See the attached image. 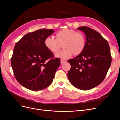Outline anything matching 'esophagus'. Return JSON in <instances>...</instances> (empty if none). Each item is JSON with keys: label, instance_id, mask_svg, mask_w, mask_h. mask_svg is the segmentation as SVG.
Wrapping results in <instances>:
<instances>
[{"label": "esophagus", "instance_id": "1", "mask_svg": "<svg viewBox=\"0 0 120 120\" xmlns=\"http://www.w3.org/2000/svg\"><path fill=\"white\" fill-rule=\"evenodd\" d=\"M66 62V60H63V59H61V64H63V63H65Z\"/></svg>", "mask_w": 120, "mask_h": 120}]
</instances>
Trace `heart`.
<instances>
[{
	"label": "heart",
	"instance_id": "1",
	"mask_svg": "<svg viewBox=\"0 0 120 120\" xmlns=\"http://www.w3.org/2000/svg\"><path fill=\"white\" fill-rule=\"evenodd\" d=\"M45 48L53 53L58 52L63 44V50L57 53L55 56L66 59L72 54L79 55L84 50L86 46V38L82 33L76 31L64 28L57 32L56 39L51 37L46 38L44 41Z\"/></svg>",
	"mask_w": 120,
	"mask_h": 120
}]
</instances>
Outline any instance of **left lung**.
Here are the masks:
<instances>
[{
  "mask_svg": "<svg viewBox=\"0 0 120 120\" xmlns=\"http://www.w3.org/2000/svg\"><path fill=\"white\" fill-rule=\"evenodd\" d=\"M86 35L82 52L68 61L71 66L68 77L78 89L88 90L103 81L110 67L112 57L108 41L97 31L87 26L77 28Z\"/></svg>",
  "mask_w": 120,
  "mask_h": 120,
  "instance_id": "left-lung-1",
  "label": "left lung"
}]
</instances>
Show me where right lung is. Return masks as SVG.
I'll return each mask as SVG.
<instances>
[{
  "label": "right lung",
  "instance_id": "right-lung-1",
  "mask_svg": "<svg viewBox=\"0 0 120 120\" xmlns=\"http://www.w3.org/2000/svg\"><path fill=\"white\" fill-rule=\"evenodd\" d=\"M54 32L41 29L25 35L15 44L11 65L17 80L33 91L45 89L52 82L60 59L45 48L44 41Z\"/></svg>",
  "mask_w": 120,
  "mask_h": 120
}]
</instances>
